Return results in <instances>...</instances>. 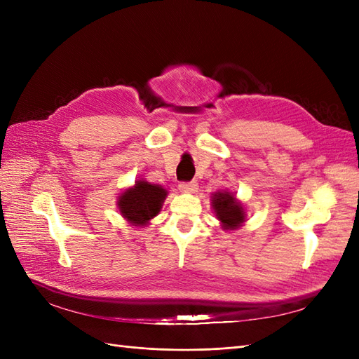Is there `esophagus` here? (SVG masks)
Masks as SVG:
<instances>
[{
	"mask_svg": "<svg viewBox=\"0 0 359 359\" xmlns=\"http://www.w3.org/2000/svg\"><path fill=\"white\" fill-rule=\"evenodd\" d=\"M180 190L184 191V193H194L198 190V184L194 181H190V182H181L180 184Z\"/></svg>",
	"mask_w": 359,
	"mask_h": 359,
	"instance_id": "esophagus-1",
	"label": "esophagus"
}]
</instances>
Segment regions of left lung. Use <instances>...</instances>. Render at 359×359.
Returning <instances> with one entry per match:
<instances>
[{"mask_svg":"<svg viewBox=\"0 0 359 359\" xmlns=\"http://www.w3.org/2000/svg\"><path fill=\"white\" fill-rule=\"evenodd\" d=\"M212 206L224 229H235L244 222L243 205L231 193L217 191L212 198Z\"/></svg>","mask_w":359,"mask_h":359,"instance_id":"obj_1","label":"left lung"}]
</instances>
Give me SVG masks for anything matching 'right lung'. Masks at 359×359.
Listing matches in <instances>:
<instances>
[{
  "label": "right lung",
  "instance_id": "obj_1",
  "mask_svg": "<svg viewBox=\"0 0 359 359\" xmlns=\"http://www.w3.org/2000/svg\"><path fill=\"white\" fill-rule=\"evenodd\" d=\"M166 198V190L156 184L137 181L133 189H128L119 196V211L130 223L147 224L161 210V202Z\"/></svg>",
  "mask_w": 359,
  "mask_h": 359
}]
</instances>
